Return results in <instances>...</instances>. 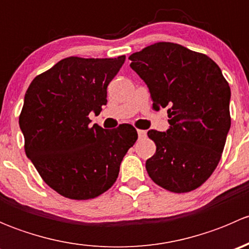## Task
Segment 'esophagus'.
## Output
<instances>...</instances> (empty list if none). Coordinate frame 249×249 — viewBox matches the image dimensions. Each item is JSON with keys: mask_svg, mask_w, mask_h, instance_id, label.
I'll use <instances>...</instances> for the list:
<instances>
[{"mask_svg": "<svg viewBox=\"0 0 249 249\" xmlns=\"http://www.w3.org/2000/svg\"><path fill=\"white\" fill-rule=\"evenodd\" d=\"M137 134H139V139H144V137L147 136V131H145V130H139Z\"/></svg>", "mask_w": 249, "mask_h": 249, "instance_id": "1", "label": "esophagus"}]
</instances>
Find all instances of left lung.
<instances>
[{"mask_svg": "<svg viewBox=\"0 0 249 249\" xmlns=\"http://www.w3.org/2000/svg\"><path fill=\"white\" fill-rule=\"evenodd\" d=\"M149 89L153 108H167L166 132L149 130L157 152L145 161L153 182L173 193L199 188L217 167L230 118V87L207 55L159 42L130 55Z\"/></svg>", "mask_w": 249, "mask_h": 249, "instance_id": "1", "label": "left lung"}]
</instances>
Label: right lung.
<instances>
[{"label": "right lung", "instance_id": "1", "mask_svg": "<svg viewBox=\"0 0 249 249\" xmlns=\"http://www.w3.org/2000/svg\"><path fill=\"white\" fill-rule=\"evenodd\" d=\"M125 55L115 59L61 60L30 84L19 117L25 153L52 189L72 200L108 190L120 162L137 140L129 124L107 130L89 114L107 104V87Z\"/></svg>", "mask_w": 249, "mask_h": 249}]
</instances>
